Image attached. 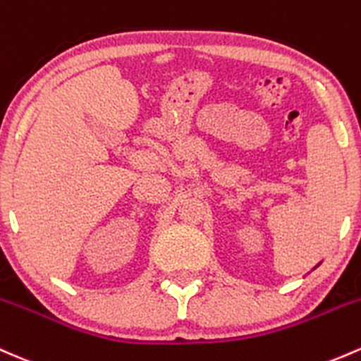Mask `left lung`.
Here are the masks:
<instances>
[{
  "mask_svg": "<svg viewBox=\"0 0 361 361\" xmlns=\"http://www.w3.org/2000/svg\"><path fill=\"white\" fill-rule=\"evenodd\" d=\"M319 265H320V262H319V264H317V265H315V267H314V269H317V267H319Z\"/></svg>",
  "mask_w": 361,
  "mask_h": 361,
  "instance_id": "8db88e82",
  "label": "left lung"
}]
</instances>
